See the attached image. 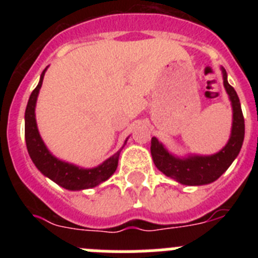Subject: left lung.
<instances>
[{
	"label": "left lung",
	"instance_id": "left-lung-1",
	"mask_svg": "<svg viewBox=\"0 0 258 258\" xmlns=\"http://www.w3.org/2000/svg\"><path fill=\"white\" fill-rule=\"evenodd\" d=\"M223 85L232 104V129L227 145L212 156H190L179 159L170 155L156 138L151 140V155L156 168L182 184L200 186L220 178L235 160L244 141V117L235 89L227 83V75L222 68Z\"/></svg>",
	"mask_w": 258,
	"mask_h": 258
}]
</instances>
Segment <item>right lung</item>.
Returning <instances> with one entry per match:
<instances>
[{
  "label": "right lung",
  "instance_id": "obj_1",
  "mask_svg": "<svg viewBox=\"0 0 258 258\" xmlns=\"http://www.w3.org/2000/svg\"><path fill=\"white\" fill-rule=\"evenodd\" d=\"M45 71L46 68L41 74L40 83L32 92L26 108V143L29 156L42 174L49 177L51 181L58 183L61 187L67 190H84V188L94 187L108 179L115 173L120 151H117L113 156L107 159L103 164L93 169H83L72 164L64 163L50 154L38 134L35 117L36 101H37L38 92L42 85Z\"/></svg>",
  "mask_w": 258,
  "mask_h": 258
}]
</instances>
